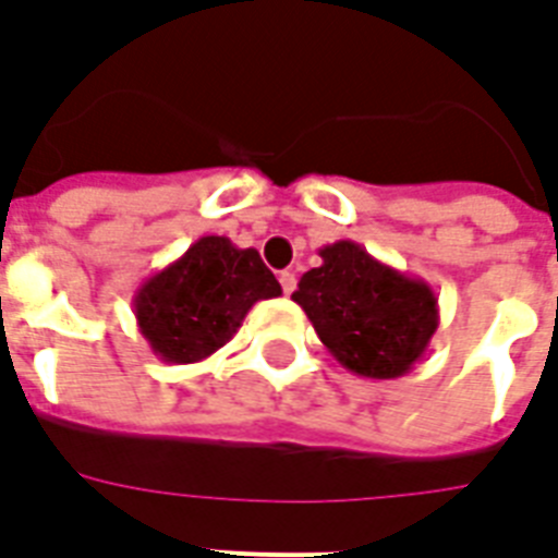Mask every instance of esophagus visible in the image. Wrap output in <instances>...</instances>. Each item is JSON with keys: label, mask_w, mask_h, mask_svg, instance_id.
Here are the masks:
<instances>
[{"label": "esophagus", "mask_w": 558, "mask_h": 558, "mask_svg": "<svg viewBox=\"0 0 558 558\" xmlns=\"http://www.w3.org/2000/svg\"><path fill=\"white\" fill-rule=\"evenodd\" d=\"M278 280H280V287H283V292H287V295H292V292H295V283H298L295 271H289V269L280 271Z\"/></svg>", "instance_id": "1"}]
</instances>
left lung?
<instances>
[{
  "label": "left lung",
  "mask_w": 558,
  "mask_h": 558,
  "mask_svg": "<svg viewBox=\"0 0 558 558\" xmlns=\"http://www.w3.org/2000/svg\"><path fill=\"white\" fill-rule=\"evenodd\" d=\"M318 257L322 266L292 292L318 339L360 377H403L427 354L439 327V298L430 283L386 266L351 240L325 245Z\"/></svg>",
  "instance_id": "obj_1"
}]
</instances>
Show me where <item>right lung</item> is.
I'll list each match as a JSON object with an SVG mask.
<instances>
[{
	"label": "right lung",
	"mask_w": 558,
	"mask_h": 558,
	"mask_svg": "<svg viewBox=\"0 0 558 558\" xmlns=\"http://www.w3.org/2000/svg\"><path fill=\"white\" fill-rule=\"evenodd\" d=\"M278 295V278L257 251L202 236L137 289L134 316L157 360L202 363L231 342L257 301Z\"/></svg>",
	"instance_id": "obj_1"
}]
</instances>
